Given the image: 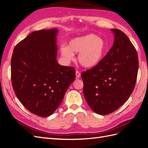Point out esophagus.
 Returning <instances> with one entry per match:
<instances>
[{
    "label": "esophagus",
    "mask_w": 148,
    "mask_h": 148,
    "mask_svg": "<svg viewBox=\"0 0 148 148\" xmlns=\"http://www.w3.org/2000/svg\"><path fill=\"white\" fill-rule=\"evenodd\" d=\"M75 74H76V77L78 78H79L80 77V76H81V73H80L79 71H76Z\"/></svg>",
    "instance_id": "1"
}]
</instances>
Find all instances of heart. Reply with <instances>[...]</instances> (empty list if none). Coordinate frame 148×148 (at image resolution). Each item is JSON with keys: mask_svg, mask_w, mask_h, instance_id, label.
Instances as JSON below:
<instances>
[{"mask_svg": "<svg viewBox=\"0 0 148 148\" xmlns=\"http://www.w3.org/2000/svg\"><path fill=\"white\" fill-rule=\"evenodd\" d=\"M104 40L96 35L89 34L71 39L69 46H62L60 52L66 62L73 59L74 53H78L79 63L86 68H92L100 63L106 52Z\"/></svg>", "mask_w": 148, "mask_h": 148, "instance_id": "obj_1", "label": "heart"}]
</instances>
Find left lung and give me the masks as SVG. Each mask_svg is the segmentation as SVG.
Here are the masks:
<instances>
[{
	"mask_svg": "<svg viewBox=\"0 0 148 148\" xmlns=\"http://www.w3.org/2000/svg\"><path fill=\"white\" fill-rule=\"evenodd\" d=\"M112 47L99 64L83 71V94L90 108L108 115L126 102L135 88L138 70L137 52L127 36L117 29Z\"/></svg>",
	"mask_w": 148,
	"mask_h": 148,
	"instance_id": "8db88e82",
	"label": "left lung"
}]
</instances>
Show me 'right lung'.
<instances>
[{
    "instance_id": "add662e5",
    "label": "right lung",
    "mask_w": 148,
    "mask_h": 148,
    "mask_svg": "<svg viewBox=\"0 0 148 148\" xmlns=\"http://www.w3.org/2000/svg\"><path fill=\"white\" fill-rule=\"evenodd\" d=\"M58 29L34 31L16 44L11 59L12 86L26 109L40 117L52 114L75 79L73 67L58 64Z\"/></svg>"
}]
</instances>
